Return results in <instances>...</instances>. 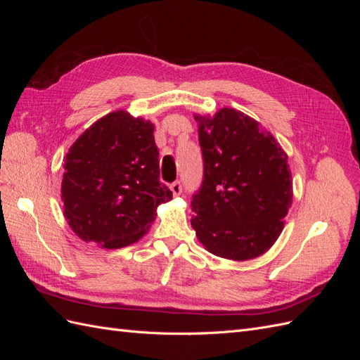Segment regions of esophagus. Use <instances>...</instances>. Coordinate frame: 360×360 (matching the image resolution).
<instances>
[{
    "mask_svg": "<svg viewBox=\"0 0 360 360\" xmlns=\"http://www.w3.org/2000/svg\"><path fill=\"white\" fill-rule=\"evenodd\" d=\"M169 189H171V192H172V195L174 197H179V195L181 193V191H183V188H181V183L177 180V181H174V183H171L169 184Z\"/></svg>",
    "mask_w": 360,
    "mask_h": 360,
    "instance_id": "1",
    "label": "esophagus"
}]
</instances>
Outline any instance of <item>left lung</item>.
<instances>
[{"label": "left lung", "instance_id": "left-lung-1", "mask_svg": "<svg viewBox=\"0 0 360 360\" xmlns=\"http://www.w3.org/2000/svg\"><path fill=\"white\" fill-rule=\"evenodd\" d=\"M195 120L204 163L202 183L191 201L198 240L228 259L264 254L292 202L287 155L258 122L231 108Z\"/></svg>", "mask_w": 360, "mask_h": 360}]
</instances>
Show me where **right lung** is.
Masks as SVG:
<instances>
[{
    "mask_svg": "<svg viewBox=\"0 0 360 360\" xmlns=\"http://www.w3.org/2000/svg\"><path fill=\"white\" fill-rule=\"evenodd\" d=\"M155 126L126 111L102 117L75 141L64 160V216L84 242L108 249L143 237L156 207L172 198L159 180Z\"/></svg>",
    "mask_w": 360,
    "mask_h": 360,
    "instance_id": "1",
    "label": "right lung"
}]
</instances>
